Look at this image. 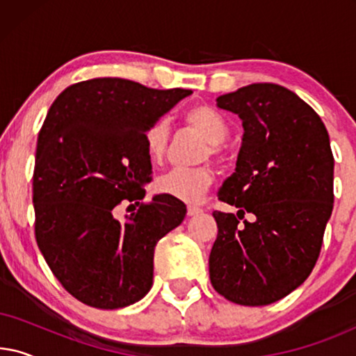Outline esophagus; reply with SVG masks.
<instances>
[{
    "label": "esophagus",
    "instance_id": "esophagus-1",
    "mask_svg": "<svg viewBox=\"0 0 356 356\" xmlns=\"http://www.w3.org/2000/svg\"><path fill=\"white\" fill-rule=\"evenodd\" d=\"M199 213H202V209H201V207H196V206H188V216H189V217L199 216Z\"/></svg>",
    "mask_w": 356,
    "mask_h": 356
}]
</instances>
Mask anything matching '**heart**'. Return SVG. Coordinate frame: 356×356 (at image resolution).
<instances>
[{
    "label": "heart",
    "instance_id": "obj_1",
    "mask_svg": "<svg viewBox=\"0 0 356 356\" xmlns=\"http://www.w3.org/2000/svg\"><path fill=\"white\" fill-rule=\"evenodd\" d=\"M184 124L196 131L209 143L206 155L217 157L220 144L227 139L228 126L216 110L206 105H196L183 115ZM145 152L152 162H160L167 152L168 126L165 121H155L144 133ZM212 183V172L209 167L173 168L155 181V189L160 194L183 202H197Z\"/></svg>",
    "mask_w": 356,
    "mask_h": 356
}]
</instances>
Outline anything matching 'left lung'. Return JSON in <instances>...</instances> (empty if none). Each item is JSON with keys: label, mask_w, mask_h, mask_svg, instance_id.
<instances>
[{"label": "left lung", "mask_w": 356, "mask_h": 356, "mask_svg": "<svg viewBox=\"0 0 356 356\" xmlns=\"http://www.w3.org/2000/svg\"><path fill=\"white\" fill-rule=\"evenodd\" d=\"M217 106L240 116L245 134L218 193L238 212H212L211 284L236 305H270L298 289L319 257L334 207L329 134L305 100L269 82L220 95Z\"/></svg>", "instance_id": "left-lung-1"}]
</instances>
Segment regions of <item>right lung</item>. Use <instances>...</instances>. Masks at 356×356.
<instances>
[{
	"label": "right lung",
	"instance_id": "obj_1",
	"mask_svg": "<svg viewBox=\"0 0 356 356\" xmlns=\"http://www.w3.org/2000/svg\"><path fill=\"white\" fill-rule=\"evenodd\" d=\"M191 94L97 77L66 87L48 110L33 168L35 240L53 275L84 305L124 308L152 286L155 245L186 206L167 194L139 202L152 179L144 133ZM123 200L138 211L120 222L113 211Z\"/></svg>",
	"mask_w": 356,
	"mask_h": 356
}]
</instances>
